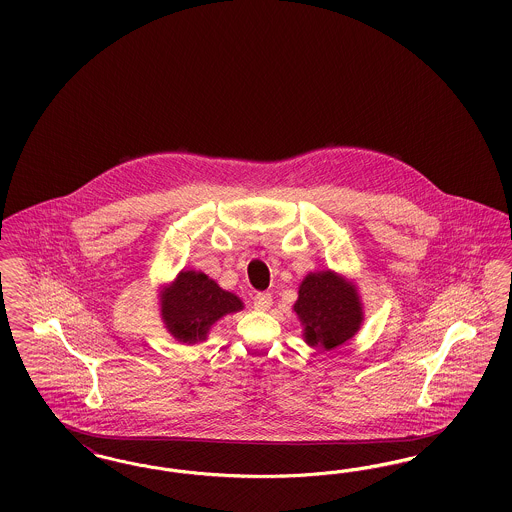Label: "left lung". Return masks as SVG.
Listing matches in <instances>:
<instances>
[{
	"label": "left lung",
	"mask_w": 512,
	"mask_h": 512,
	"mask_svg": "<svg viewBox=\"0 0 512 512\" xmlns=\"http://www.w3.org/2000/svg\"><path fill=\"white\" fill-rule=\"evenodd\" d=\"M244 309L238 295L222 290L201 270H180L176 280L161 292V317L176 340H205L211 326L230 313Z\"/></svg>",
	"instance_id": "obj_1"
}]
</instances>
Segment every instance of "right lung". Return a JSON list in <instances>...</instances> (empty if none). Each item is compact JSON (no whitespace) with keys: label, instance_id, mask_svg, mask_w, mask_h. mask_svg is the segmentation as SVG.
Wrapping results in <instances>:
<instances>
[{"label":"right lung","instance_id":"obj_1","mask_svg":"<svg viewBox=\"0 0 512 512\" xmlns=\"http://www.w3.org/2000/svg\"><path fill=\"white\" fill-rule=\"evenodd\" d=\"M293 311L305 326V341L334 349L351 340L363 322V303L353 282L334 270L309 272Z\"/></svg>","mask_w":512,"mask_h":512}]
</instances>
